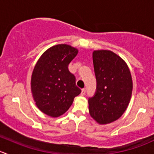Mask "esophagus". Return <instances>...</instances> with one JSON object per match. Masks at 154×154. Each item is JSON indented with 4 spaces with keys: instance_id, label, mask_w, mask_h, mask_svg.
<instances>
[{
    "instance_id": "1",
    "label": "esophagus",
    "mask_w": 154,
    "mask_h": 154,
    "mask_svg": "<svg viewBox=\"0 0 154 154\" xmlns=\"http://www.w3.org/2000/svg\"><path fill=\"white\" fill-rule=\"evenodd\" d=\"M86 92V88H83V89H82V91H81V94L82 95H85Z\"/></svg>"
}]
</instances>
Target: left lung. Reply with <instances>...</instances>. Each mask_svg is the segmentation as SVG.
I'll return each instance as SVG.
<instances>
[{
  "instance_id": "obj_1",
  "label": "left lung",
  "mask_w": 154,
  "mask_h": 154,
  "mask_svg": "<svg viewBox=\"0 0 154 154\" xmlns=\"http://www.w3.org/2000/svg\"><path fill=\"white\" fill-rule=\"evenodd\" d=\"M93 64L97 87L88 98L91 117L101 125L119 119L127 108L133 90L130 71L125 62L110 51H94Z\"/></svg>"
}]
</instances>
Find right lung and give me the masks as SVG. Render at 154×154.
I'll return each instance as SVG.
<instances>
[{"mask_svg": "<svg viewBox=\"0 0 154 154\" xmlns=\"http://www.w3.org/2000/svg\"><path fill=\"white\" fill-rule=\"evenodd\" d=\"M78 51L68 45H57L47 50L37 62L31 77V91L35 104L51 117L64 114L79 95L75 76L68 65Z\"/></svg>", "mask_w": 154, "mask_h": 154, "instance_id": "add662e5", "label": "right lung"}]
</instances>
